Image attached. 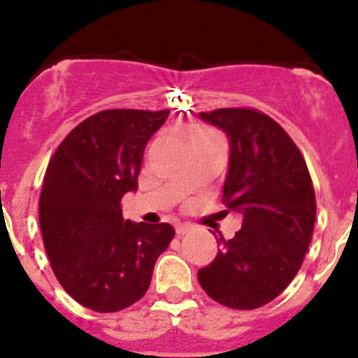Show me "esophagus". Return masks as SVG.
<instances>
[{
	"label": "esophagus",
	"instance_id": "esophagus-1",
	"mask_svg": "<svg viewBox=\"0 0 358 358\" xmlns=\"http://www.w3.org/2000/svg\"><path fill=\"white\" fill-rule=\"evenodd\" d=\"M191 230H192L191 224H187V223L176 224V235H178V237H182V235L189 234V231H191Z\"/></svg>",
	"mask_w": 358,
	"mask_h": 358
}]
</instances>
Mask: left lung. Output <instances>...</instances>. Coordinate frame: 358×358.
<instances>
[{"mask_svg": "<svg viewBox=\"0 0 358 358\" xmlns=\"http://www.w3.org/2000/svg\"><path fill=\"white\" fill-rule=\"evenodd\" d=\"M230 141L223 203L243 214V227L198 271L212 299L253 310L282 294L312 239L315 196L301 151L276 121L255 108L201 112Z\"/></svg>", "mask_w": 358, "mask_h": 358, "instance_id": "left-lung-1", "label": "left lung"}]
</instances>
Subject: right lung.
I'll list each match as a JSON object with an SVG mask.
<instances>
[{"mask_svg": "<svg viewBox=\"0 0 358 358\" xmlns=\"http://www.w3.org/2000/svg\"><path fill=\"white\" fill-rule=\"evenodd\" d=\"M167 115L98 112L48 164L38 199L44 248L64 291L91 310L117 312L139 301L175 237L171 224L131 223L121 212V198L137 191L144 148Z\"/></svg>", "mask_w": 358, "mask_h": 358, "instance_id": "add662e5", "label": "right lung"}]
</instances>
